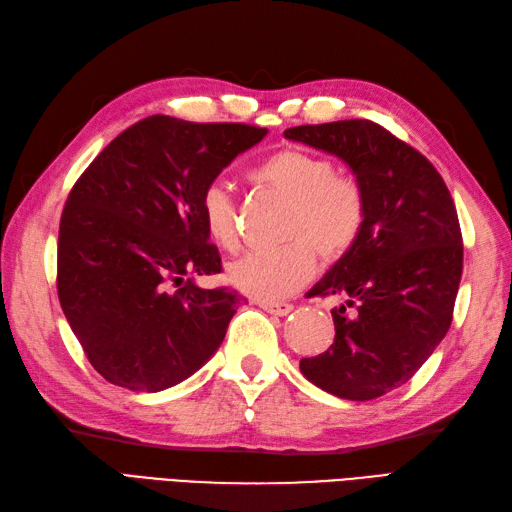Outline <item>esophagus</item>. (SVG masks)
I'll return each mask as SVG.
<instances>
[{
    "instance_id": "obj_1",
    "label": "esophagus",
    "mask_w": 512,
    "mask_h": 512,
    "mask_svg": "<svg viewBox=\"0 0 512 512\" xmlns=\"http://www.w3.org/2000/svg\"><path fill=\"white\" fill-rule=\"evenodd\" d=\"M258 306L278 317H286L289 313H293V304H286V302H258Z\"/></svg>"
}]
</instances>
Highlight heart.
Returning a JSON list of instances; mask_svg holds the SVG:
<instances>
[{
	"instance_id": "obj_1",
	"label": "heart",
	"mask_w": 512,
	"mask_h": 512,
	"mask_svg": "<svg viewBox=\"0 0 512 512\" xmlns=\"http://www.w3.org/2000/svg\"><path fill=\"white\" fill-rule=\"evenodd\" d=\"M247 180L291 202L280 247H263L236 258L228 278L236 289L263 302L293 295L313 278L317 254L334 263L356 245L365 226L367 202L363 186L321 154L306 149H280L249 169ZM199 215L213 243L236 249L239 217L226 186L210 182L199 195Z\"/></svg>"
}]
</instances>
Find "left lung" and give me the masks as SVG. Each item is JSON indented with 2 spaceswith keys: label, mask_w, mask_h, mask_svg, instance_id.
<instances>
[{
  "label": "left lung",
  "mask_w": 512,
  "mask_h": 512,
  "mask_svg": "<svg viewBox=\"0 0 512 512\" xmlns=\"http://www.w3.org/2000/svg\"><path fill=\"white\" fill-rule=\"evenodd\" d=\"M284 136L339 156L367 202L356 245L308 291L345 299L332 310L334 343L299 369L343 400H376L413 378L450 330L463 276L454 199L426 156L369 119Z\"/></svg>",
  "instance_id": "1"
}]
</instances>
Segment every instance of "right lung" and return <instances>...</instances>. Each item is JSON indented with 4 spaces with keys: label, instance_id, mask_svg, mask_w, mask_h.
<instances>
[{
    "label": "right lung",
    "instance_id": "obj_1",
    "mask_svg": "<svg viewBox=\"0 0 512 512\" xmlns=\"http://www.w3.org/2000/svg\"><path fill=\"white\" fill-rule=\"evenodd\" d=\"M267 128L152 115L123 130L67 197L58 299L97 373L156 393L213 356L239 295L191 276L221 273L199 195Z\"/></svg>",
    "mask_w": 512,
    "mask_h": 512
}]
</instances>
